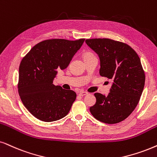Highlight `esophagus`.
Here are the masks:
<instances>
[{"label":"esophagus","mask_w":157,"mask_h":157,"mask_svg":"<svg viewBox=\"0 0 157 157\" xmlns=\"http://www.w3.org/2000/svg\"><path fill=\"white\" fill-rule=\"evenodd\" d=\"M88 92H86V91H83V90H80V93H79V94L80 95V96H85V95H87L88 94Z\"/></svg>","instance_id":"34e87169"}]
</instances>
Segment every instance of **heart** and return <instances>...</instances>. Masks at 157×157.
Listing matches in <instances>:
<instances>
[{
  "label": "heart",
  "mask_w": 157,
  "mask_h": 157,
  "mask_svg": "<svg viewBox=\"0 0 157 157\" xmlns=\"http://www.w3.org/2000/svg\"><path fill=\"white\" fill-rule=\"evenodd\" d=\"M94 56V55L92 53L90 52H86L84 53V55H83V59H88V58H90V57H93Z\"/></svg>",
  "instance_id": "obj_1"
}]
</instances>
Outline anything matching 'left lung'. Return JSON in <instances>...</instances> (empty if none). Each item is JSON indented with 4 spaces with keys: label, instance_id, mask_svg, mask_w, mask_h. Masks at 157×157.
<instances>
[{
    "label": "left lung",
    "instance_id": "1",
    "mask_svg": "<svg viewBox=\"0 0 157 157\" xmlns=\"http://www.w3.org/2000/svg\"><path fill=\"white\" fill-rule=\"evenodd\" d=\"M85 43L98 55L101 76L113 80L108 96L95 93L96 102L90 112L106 124L122 122L136 109L144 90L145 73L139 56L130 45L112 39H87Z\"/></svg>",
    "mask_w": 157,
    "mask_h": 157
}]
</instances>
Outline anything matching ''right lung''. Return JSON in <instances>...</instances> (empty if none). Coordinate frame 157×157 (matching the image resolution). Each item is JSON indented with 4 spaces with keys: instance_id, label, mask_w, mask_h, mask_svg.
Returning a JSON list of instances; mask_svg holds the SVG:
<instances>
[{
    "instance_id": "add662e5",
    "label": "right lung",
    "mask_w": 157,
    "mask_h": 157,
    "mask_svg": "<svg viewBox=\"0 0 157 157\" xmlns=\"http://www.w3.org/2000/svg\"><path fill=\"white\" fill-rule=\"evenodd\" d=\"M85 39L45 40L35 45L21 60L18 91L24 106L35 117L53 122L68 114L76 99L72 90L54 85L57 69H66Z\"/></svg>"
}]
</instances>
